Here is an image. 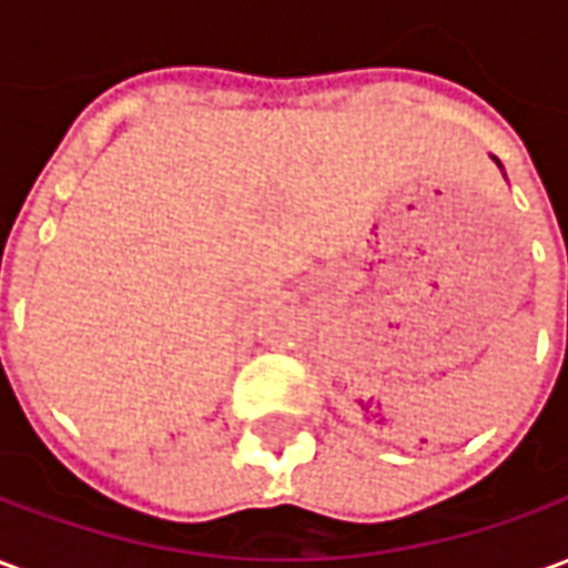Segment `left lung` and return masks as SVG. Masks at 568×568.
<instances>
[{
  "mask_svg": "<svg viewBox=\"0 0 568 568\" xmlns=\"http://www.w3.org/2000/svg\"><path fill=\"white\" fill-rule=\"evenodd\" d=\"M496 163H499V161H496Z\"/></svg>",
  "mask_w": 568,
  "mask_h": 568,
  "instance_id": "1",
  "label": "left lung"
}]
</instances>
